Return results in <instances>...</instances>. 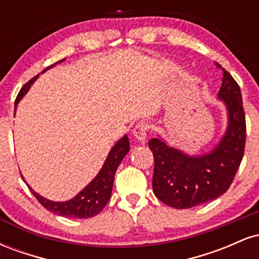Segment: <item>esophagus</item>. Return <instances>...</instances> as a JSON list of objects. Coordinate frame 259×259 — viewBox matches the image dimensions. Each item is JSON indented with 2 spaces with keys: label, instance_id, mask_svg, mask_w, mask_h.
<instances>
[{
  "label": "esophagus",
  "instance_id": "obj_1",
  "mask_svg": "<svg viewBox=\"0 0 259 259\" xmlns=\"http://www.w3.org/2000/svg\"><path fill=\"white\" fill-rule=\"evenodd\" d=\"M148 124L147 123H139L138 125L134 127L133 130V134L134 136H135V139L138 140V141L141 142V144H144L145 141H146V138H147V132H148Z\"/></svg>",
  "mask_w": 259,
  "mask_h": 259
}]
</instances>
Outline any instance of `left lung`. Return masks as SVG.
Returning a JSON list of instances; mask_svg holds the SVG:
<instances>
[{"label": "left lung", "mask_w": 259, "mask_h": 259, "mask_svg": "<svg viewBox=\"0 0 259 259\" xmlns=\"http://www.w3.org/2000/svg\"><path fill=\"white\" fill-rule=\"evenodd\" d=\"M218 99L227 106L228 127L209 153L189 156L162 139L148 141L154 158L153 192L168 206L185 209L206 203L225 194L233 183L245 152L246 119L240 86L225 69Z\"/></svg>", "instance_id": "obj_1"}]
</instances>
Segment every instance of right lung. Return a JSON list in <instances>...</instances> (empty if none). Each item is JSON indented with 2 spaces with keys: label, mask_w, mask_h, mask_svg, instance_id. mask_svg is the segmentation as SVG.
I'll use <instances>...</instances> for the list:
<instances>
[{
  "label": "right lung",
  "mask_w": 259,
  "mask_h": 259,
  "mask_svg": "<svg viewBox=\"0 0 259 259\" xmlns=\"http://www.w3.org/2000/svg\"><path fill=\"white\" fill-rule=\"evenodd\" d=\"M63 61L64 59L59 61V63ZM57 63L47 67L46 69H44L42 73H45L47 69H50V68H52L53 65H56ZM37 78L38 74L36 76H34L31 80H29V81L20 89L19 94H18L16 99V103H14L16 108L18 103H19V101L23 99V96H24L29 89H30L32 82H34ZM14 113H16V111H14ZM129 139H127L126 135H124L123 138L112 147V150L109 151V154L108 157H107L105 164H103L100 173L96 175V178H95L85 189H82L75 197H73L72 200L69 201H50L47 200V198L42 197L41 195H38L37 192H35L30 186H28L29 189H30L31 194L36 197V200L40 202L47 210H50V212H53L56 213V214L62 217H68V218H91V217L99 214L101 210L106 207V204L108 203L112 195V187L113 181H114L115 171H117L118 165L120 164V162L123 160L124 157H125V154L129 152Z\"/></svg>",
  "instance_id": "right-lung-1"
}]
</instances>
